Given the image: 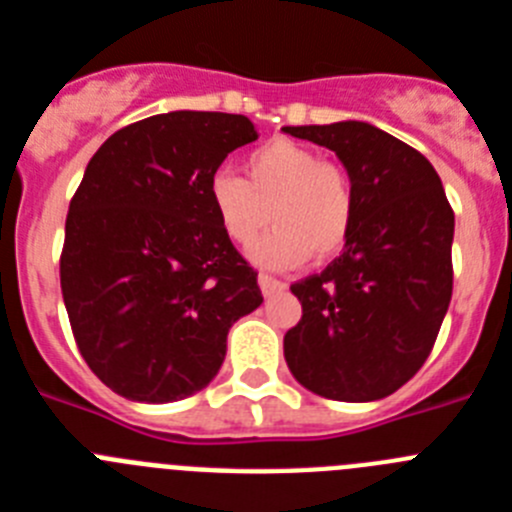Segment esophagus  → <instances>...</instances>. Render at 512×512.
<instances>
[{
    "mask_svg": "<svg viewBox=\"0 0 512 512\" xmlns=\"http://www.w3.org/2000/svg\"><path fill=\"white\" fill-rule=\"evenodd\" d=\"M259 287H261V292H264V297H274V295H279V292H284V289H287V284H284L282 279L271 277V274H259Z\"/></svg>",
    "mask_w": 512,
    "mask_h": 512,
    "instance_id": "1",
    "label": "esophagus"
}]
</instances>
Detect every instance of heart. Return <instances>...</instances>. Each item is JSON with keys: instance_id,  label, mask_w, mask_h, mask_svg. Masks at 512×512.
Returning a JSON list of instances; mask_svg holds the SVG:
<instances>
[{"instance_id": "1", "label": "heart", "mask_w": 512, "mask_h": 512, "mask_svg": "<svg viewBox=\"0 0 512 512\" xmlns=\"http://www.w3.org/2000/svg\"><path fill=\"white\" fill-rule=\"evenodd\" d=\"M246 179L217 171L210 179V205L220 230L235 246H251L271 217L251 256L269 269H289L312 256L330 259L354 225V187L341 166L320 161L292 140H271L246 156Z\"/></svg>"}]
</instances>
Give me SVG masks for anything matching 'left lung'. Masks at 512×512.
<instances>
[{
    "instance_id": "left-lung-1",
    "label": "left lung",
    "mask_w": 512,
    "mask_h": 512,
    "mask_svg": "<svg viewBox=\"0 0 512 512\" xmlns=\"http://www.w3.org/2000/svg\"><path fill=\"white\" fill-rule=\"evenodd\" d=\"M282 130L336 153L356 200L341 256L292 284L302 320L284 359L315 395L382 400L425 364L449 310L454 210L431 161L369 122Z\"/></svg>"
}]
</instances>
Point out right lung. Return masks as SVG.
I'll return each instance as SVG.
<instances>
[{"instance_id":"right-lung-1","label":"right lung","mask_w":512,"mask_h":512,"mask_svg":"<svg viewBox=\"0 0 512 512\" xmlns=\"http://www.w3.org/2000/svg\"><path fill=\"white\" fill-rule=\"evenodd\" d=\"M259 138L228 112H166L104 140L66 215L61 292L76 346L112 392L174 402L225 359L228 330L264 302L220 230L210 179Z\"/></svg>"}]
</instances>
